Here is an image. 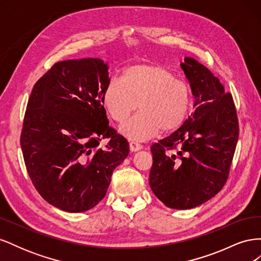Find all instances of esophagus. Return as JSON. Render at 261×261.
I'll return each mask as SVG.
<instances>
[{
  "mask_svg": "<svg viewBox=\"0 0 261 261\" xmlns=\"http://www.w3.org/2000/svg\"><path fill=\"white\" fill-rule=\"evenodd\" d=\"M129 149H130V151H138V150L143 149V146H141L138 143H136V141H130V143H129Z\"/></svg>",
  "mask_w": 261,
  "mask_h": 261,
  "instance_id": "1",
  "label": "esophagus"
}]
</instances>
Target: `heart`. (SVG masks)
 I'll return each mask as SVG.
<instances>
[{"label":"heart","mask_w":261,"mask_h":261,"mask_svg":"<svg viewBox=\"0 0 261 261\" xmlns=\"http://www.w3.org/2000/svg\"><path fill=\"white\" fill-rule=\"evenodd\" d=\"M103 106L116 123H124L139 109L121 132L130 140L144 141L164 133L174 132L191 111L193 92L186 82L171 69L155 64L133 65L121 80L110 81L103 91Z\"/></svg>","instance_id":"1"}]
</instances>
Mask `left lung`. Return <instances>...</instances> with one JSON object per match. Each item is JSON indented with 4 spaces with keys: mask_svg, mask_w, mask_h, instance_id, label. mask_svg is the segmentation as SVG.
Here are the masks:
<instances>
[{
    "mask_svg": "<svg viewBox=\"0 0 261 261\" xmlns=\"http://www.w3.org/2000/svg\"><path fill=\"white\" fill-rule=\"evenodd\" d=\"M196 110L178 129L151 146L149 184L172 209H192L216 196L230 174L240 126L231 92L194 59L180 64Z\"/></svg>",
    "mask_w": 261,
    "mask_h": 261,
    "instance_id": "left-lung-1",
    "label": "left lung"
}]
</instances>
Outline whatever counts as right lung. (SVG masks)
I'll return each mask as SVG.
<instances>
[{"instance_id":"1","label":"right lung","mask_w":261,"mask_h":261,"mask_svg":"<svg viewBox=\"0 0 261 261\" xmlns=\"http://www.w3.org/2000/svg\"><path fill=\"white\" fill-rule=\"evenodd\" d=\"M108 65L100 59L58 62L28 100L20 146L31 181L44 200L83 212L105 198L128 141L109 125L103 107ZM108 139L105 148L99 141Z\"/></svg>"}]
</instances>
